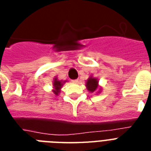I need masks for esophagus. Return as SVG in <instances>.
Wrapping results in <instances>:
<instances>
[{"label": "esophagus", "mask_w": 151, "mask_h": 151, "mask_svg": "<svg viewBox=\"0 0 151 151\" xmlns=\"http://www.w3.org/2000/svg\"><path fill=\"white\" fill-rule=\"evenodd\" d=\"M72 82H73V83H77L79 82V79H74V80H72Z\"/></svg>", "instance_id": "34e87169"}]
</instances>
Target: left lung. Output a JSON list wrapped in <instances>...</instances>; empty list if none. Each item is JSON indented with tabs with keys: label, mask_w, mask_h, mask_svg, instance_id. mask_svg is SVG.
Masks as SVG:
<instances>
[{
	"label": "left lung",
	"mask_w": 151,
	"mask_h": 151,
	"mask_svg": "<svg viewBox=\"0 0 151 151\" xmlns=\"http://www.w3.org/2000/svg\"><path fill=\"white\" fill-rule=\"evenodd\" d=\"M98 83H99V81L96 79L91 77V78H89L87 82H86V88L89 91L94 92L98 89V86H99Z\"/></svg>",
	"instance_id": "obj_1"
}]
</instances>
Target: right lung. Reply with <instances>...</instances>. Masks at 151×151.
Listing matches in <instances>:
<instances>
[{"label": "right lung", "instance_id": "obj_1", "mask_svg": "<svg viewBox=\"0 0 151 151\" xmlns=\"http://www.w3.org/2000/svg\"><path fill=\"white\" fill-rule=\"evenodd\" d=\"M63 84L60 81H58L57 79H55L54 83H53V86H54V90H53V93L55 94H58L60 92V89L61 88V86Z\"/></svg>", "mask_w": 151, "mask_h": 151}]
</instances>
